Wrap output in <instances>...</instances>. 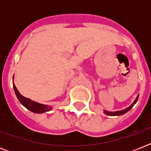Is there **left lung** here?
<instances>
[{
	"label": "left lung",
	"mask_w": 151,
	"mask_h": 151,
	"mask_svg": "<svg viewBox=\"0 0 151 151\" xmlns=\"http://www.w3.org/2000/svg\"><path fill=\"white\" fill-rule=\"evenodd\" d=\"M138 97L137 96V98L136 99V100L134 101V103L132 104L129 107L126 108V109H124V110H119V111H116V112H108V111H104V113H105L106 114H107V115H110V116H117V115H122V114H125V113H127L128 111H129V110H131L132 107L133 106L134 104L137 102V100H138Z\"/></svg>",
	"instance_id": "obj_1"
}]
</instances>
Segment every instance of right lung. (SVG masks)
<instances>
[{"instance_id": "add662e5", "label": "right lung", "mask_w": 151, "mask_h": 151, "mask_svg": "<svg viewBox=\"0 0 151 151\" xmlns=\"http://www.w3.org/2000/svg\"><path fill=\"white\" fill-rule=\"evenodd\" d=\"M13 87H14L15 95H16V96H17L19 101L21 103V104L24 106L25 107L30 110V111H32V112L37 113V114H41V113L47 112V111H49V110H52V107L49 106L39 104V103H35L34 101L27 99L26 97L22 96V95L19 92V91H18L16 87L14 85H13Z\"/></svg>"}]
</instances>
